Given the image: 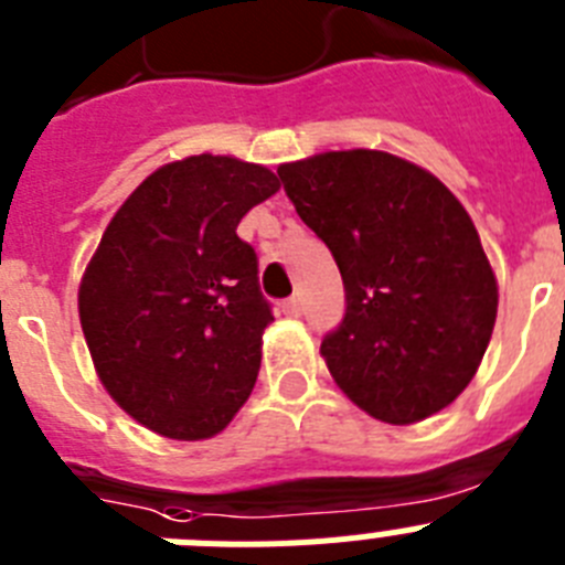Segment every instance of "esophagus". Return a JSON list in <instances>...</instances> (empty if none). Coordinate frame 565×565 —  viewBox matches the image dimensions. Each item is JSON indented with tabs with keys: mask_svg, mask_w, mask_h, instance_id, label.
I'll return each mask as SVG.
<instances>
[{
	"mask_svg": "<svg viewBox=\"0 0 565 565\" xmlns=\"http://www.w3.org/2000/svg\"><path fill=\"white\" fill-rule=\"evenodd\" d=\"M282 311H286L288 317H299V313H302V299H299V294H294V297H288L286 302H282Z\"/></svg>",
	"mask_w": 565,
	"mask_h": 565,
	"instance_id": "1",
	"label": "esophagus"
}]
</instances>
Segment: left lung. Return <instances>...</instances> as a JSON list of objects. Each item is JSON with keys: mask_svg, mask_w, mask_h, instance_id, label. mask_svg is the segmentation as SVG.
<instances>
[{"mask_svg": "<svg viewBox=\"0 0 565 565\" xmlns=\"http://www.w3.org/2000/svg\"><path fill=\"white\" fill-rule=\"evenodd\" d=\"M277 174L342 274L344 317L319 348L339 387L387 424L456 402L498 313L495 274L456 194L376 149L313 154Z\"/></svg>", "mask_w": 565, "mask_h": 565, "instance_id": "1", "label": "left lung"}]
</instances>
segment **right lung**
<instances>
[{
	"label": "right lung",
	"instance_id": "obj_1",
	"mask_svg": "<svg viewBox=\"0 0 565 565\" xmlns=\"http://www.w3.org/2000/svg\"><path fill=\"white\" fill-rule=\"evenodd\" d=\"M277 189L266 167L192 154L149 174L109 221L78 317L107 393L149 430L209 438L252 393L274 313L237 223Z\"/></svg>",
	"mask_w": 565,
	"mask_h": 565
}]
</instances>
